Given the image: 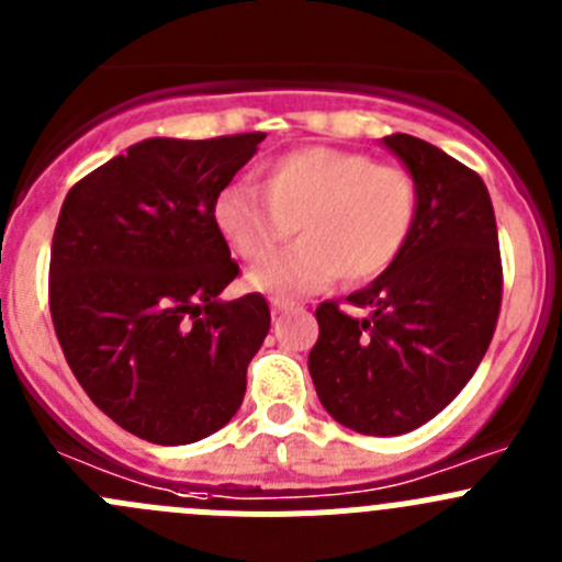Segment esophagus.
<instances>
[{
	"mask_svg": "<svg viewBox=\"0 0 562 562\" xmlns=\"http://www.w3.org/2000/svg\"><path fill=\"white\" fill-rule=\"evenodd\" d=\"M272 314H284V312H290V308H295V303L292 301H284V297H272Z\"/></svg>",
	"mask_w": 562,
	"mask_h": 562,
	"instance_id": "obj_1",
	"label": "esophagus"
}]
</instances>
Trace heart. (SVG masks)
<instances>
[{
    "instance_id": "heart-1",
    "label": "heart",
    "mask_w": 562,
    "mask_h": 562,
    "mask_svg": "<svg viewBox=\"0 0 562 562\" xmlns=\"http://www.w3.org/2000/svg\"><path fill=\"white\" fill-rule=\"evenodd\" d=\"M419 204L416 179L400 165L330 146H303L261 170V190L245 181L223 187L212 221L228 248L245 261H261L250 286L270 295H303L336 276L361 284L381 276L408 243Z\"/></svg>"
}]
</instances>
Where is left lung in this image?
<instances>
[{
	"label": "left lung",
	"instance_id": "8db88e82",
	"mask_svg": "<svg viewBox=\"0 0 562 562\" xmlns=\"http://www.w3.org/2000/svg\"><path fill=\"white\" fill-rule=\"evenodd\" d=\"M416 179L408 243L347 303L317 306L308 372L323 408L364 436L411 432L458 397L483 361L502 306L494 206L483 179L411 135L383 137Z\"/></svg>",
	"mask_w": 562,
	"mask_h": 562
}]
</instances>
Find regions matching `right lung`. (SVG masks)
Returning <instances> with one entry per match:
<instances>
[{
    "instance_id": "obj_1",
    "label": "right lung",
    "mask_w": 562,
    "mask_h": 562,
    "mask_svg": "<svg viewBox=\"0 0 562 562\" xmlns=\"http://www.w3.org/2000/svg\"><path fill=\"white\" fill-rule=\"evenodd\" d=\"M261 140L151 137L63 201L49 261L57 341L88 397L151 445H192L228 425L270 330L259 292L217 297L239 265L212 221L217 192Z\"/></svg>"
}]
</instances>
